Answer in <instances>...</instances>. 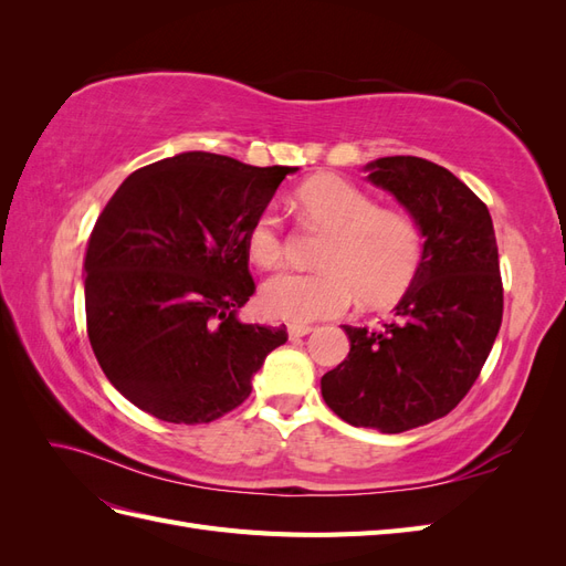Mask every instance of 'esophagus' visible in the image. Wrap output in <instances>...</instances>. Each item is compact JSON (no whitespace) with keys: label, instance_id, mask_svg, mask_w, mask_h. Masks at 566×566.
<instances>
[{"label":"esophagus","instance_id":"obj_1","mask_svg":"<svg viewBox=\"0 0 566 566\" xmlns=\"http://www.w3.org/2000/svg\"><path fill=\"white\" fill-rule=\"evenodd\" d=\"M312 331H314L312 325H306V323H290V325H287L290 339H300V337H304V335H310Z\"/></svg>","mask_w":566,"mask_h":566}]
</instances>
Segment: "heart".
Instances as JSON below:
<instances>
[{"label":"heart","instance_id":"heart-1","mask_svg":"<svg viewBox=\"0 0 566 566\" xmlns=\"http://www.w3.org/2000/svg\"><path fill=\"white\" fill-rule=\"evenodd\" d=\"M306 219L328 231L314 271H281L262 285V310L281 321L310 323L345 314L356 297L366 304L397 300L413 281L422 260V233L408 214L378 210L352 181L318 175L297 191ZM250 260L279 264L281 221L264 210L245 235Z\"/></svg>","mask_w":566,"mask_h":566}]
</instances>
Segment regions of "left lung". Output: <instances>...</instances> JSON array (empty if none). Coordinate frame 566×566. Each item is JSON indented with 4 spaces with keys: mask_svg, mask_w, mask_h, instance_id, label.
<instances>
[{
    "mask_svg": "<svg viewBox=\"0 0 566 566\" xmlns=\"http://www.w3.org/2000/svg\"><path fill=\"white\" fill-rule=\"evenodd\" d=\"M422 233V260L382 331L342 325L349 354L321 378L323 401L354 427L399 434L443 418L482 370L503 321L486 205L447 167L416 156L364 167Z\"/></svg>",
    "mask_w": 566,
    "mask_h": 566,
    "instance_id": "obj_1",
    "label": "left lung"
}]
</instances>
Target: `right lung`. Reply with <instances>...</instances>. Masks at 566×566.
Masks as SVG:
<instances>
[{
    "mask_svg": "<svg viewBox=\"0 0 566 566\" xmlns=\"http://www.w3.org/2000/svg\"><path fill=\"white\" fill-rule=\"evenodd\" d=\"M300 167L188 150L136 169L98 214L84 254L96 361L127 401L200 424L241 406L285 325H252L245 235Z\"/></svg>",
    "mask_w": 566,
    "mask_h": 566,
    "instance_id": "right-lung-1",
    "label": "right lung"
}]
</instances>
